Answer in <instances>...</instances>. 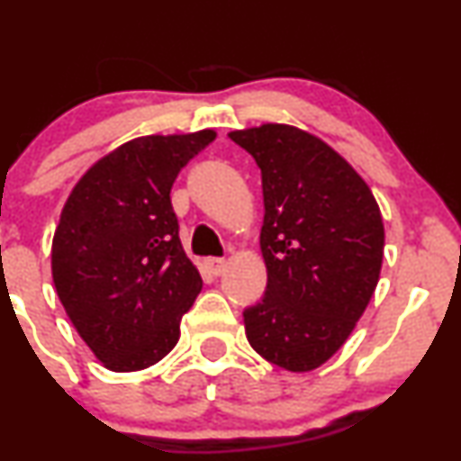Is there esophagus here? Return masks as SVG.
Returning a JSON list of instances; mask_svg holds the SVG:
<instances>
[{
    "label": "esophagus",
    "mask_w": 461,
    "mask_h": 461,
    "mask_svg": "<svg viewBox=\"0 0 461 461\" xmlns=\"http://www.w3.org/2000/svg\"><path fill=\"white\" fill-rule=\"evenodd\" d=\"M203 267L208 268L210 275H214V277H219V275L225 273L227 268V262L221 260V258H208V260L203 262Z\"/></svg>",
    "instance_id": "esophagus-1"
}]
</instances>
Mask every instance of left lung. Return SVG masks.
I'll return each instance as SVG.
<instances>
[{
  "instance_id": "1",
  "label": "left lung",
  "mask_w": 461,
  "mask_h": 461,
  "mask_svg": "<svg viewBox=\"0 0 461 461\" xmlns=\"http://www.w3.org/2000/svg\"><path fill=\"white\" fill-rule=\"evenodd\" d=\"M262 171V301L242 312L249 345L293 373L319 368L366 310L384 260V221L356 168L293 125L231 131Z\"/></svg>"
}]
</instances>
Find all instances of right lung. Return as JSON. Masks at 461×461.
Wrapping results in <instances>:
<instances>
[{"mask_svg": "<svg viewBox=\"0 0 461 461\" xmlns=\"http://www.w3.org/2000/svg\"><path fill=\"white\" fill-rule=\"evenodd\" d=\"M142 136L95 162L62 208L51 245L56 293L82 340L114 373L142 370L177 345L201 275L179 242L171 188L214 140Z\"/></svg>", "mask_w": 461, "mask_h": 461, "instance_id": "right-lung-1", "label": "right lung"}]
</instances>
